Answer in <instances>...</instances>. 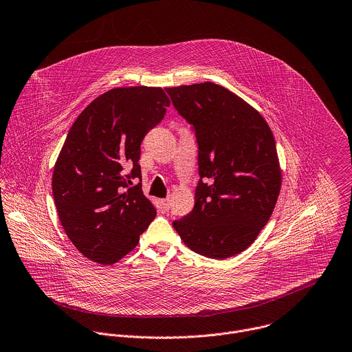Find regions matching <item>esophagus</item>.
Returning a JSON list of instances; mask_svg holds the SVG:
<instances>
[{
  "mask_svg": "<svg viewBox=\"0 0 352 352\" xmlns=\"http://www.w3.org/2000/svg\"><path fill=\"white\" fill-rule=\"evenodd\" d=\"M162 207H163L166 211H168V210H170V207H171V204H170V199L162 200Z\"/></svg>",
  "mask_w": 352,
  "mask_h": 352,
  "instance_id": "esophagus-1",
  "label": "esophagus"
}]
</instances>
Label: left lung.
I'll return each mask as SVG.
<instances>
[{"mask_svg":"<svg viewBox=\"0 0 352 352\" xmlns=\"http://www.w3.org/2000/svg\"><path fill=\"white\" fill-rule=\"evenodd\" d=\"M166 91L193 126L200 175L193 210L173 226L196 254L234 256L256 240L280 195L273 133L256 109L221 85L204 82Z\"/></svg>","mask_w":352,"mask_h":352,"instance_id":"obj_1","label":"left lung"}]
</instances>
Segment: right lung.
I'll use <instances>...</instances> for the list:
<instances>
[{
  "label": "right lung",
  "instance_id": "1",
  "mask_svg": "<svg viewBox=\"0 0 352 352\" xmlns=\"http://www.w3.org/2000/svg\"><path fill=\"white\" fill-rule=\"evenodd\" d=\"M168 105L162 87H116L91 101L67 134L53 199L68 239L96 263L122 259L156 217L141 182L133 181H141V142Z\"/></svg>",
  "mask_w": 352,
  "mask_h": 352
}]
</instances>
